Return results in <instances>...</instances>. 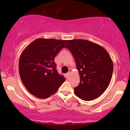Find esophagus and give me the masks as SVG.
<instances>
[{
    "label": "esophagus",
    "mask_w": 130,
    "mask_h": 130,
    "mask_svg": "<svg viewBox=\"0 0 130 130\" xmlns=\"http://www.w3.org/2000/svg\"><path fill=\"white\" fill-rule=\"evenodd\" d=\"M70 73H70V71H69V72H68V73H67L66 74V76L67 77V78H68V77L70 76Z\"/></svg>",
    "instance_id": "1"
}]
</instances>
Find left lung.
Masks as SVG:
<instances>
[{
    "mask_svg": "<svg viewBox=\"0 0 130 130\" xmlns=\"http://www.w3.org/2000/svg\"><path fill=\"white\" fill-rule=\"evenodd\" d=\"M75 59L80 83L74 93L80 99L91 101L107 89L113 72V62L107 51L86 40H69L65 46Z\"/></svg>",
    "mask_w": 130,
    "mask_h": 130,
    "instance_id": "left-lung-1",
    "label": "left lung"
}]
</instances>
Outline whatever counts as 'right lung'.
<instances>
[{"label":"right lung","instance_id":"right-lung-1","mask_svg":"<svg viewBox=\"0 0 130 130\" xmlns=\"http://www.w3.org/2000/svg\"><path fill=\"white\" fill-rule=\"evenodd\" d=\"M68 40L37 38L22 52L19 71L24 86L37 98H47L65 80L56 69L54 58Z\"/></svg>","mask_w":130,"mask_h":130}]
</instances>
